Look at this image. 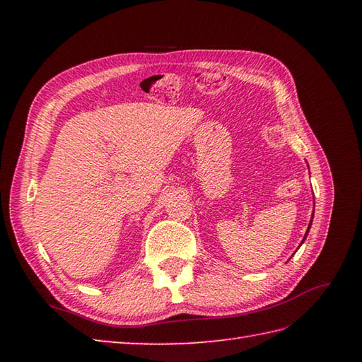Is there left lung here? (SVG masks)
<instances>
[{
	"label": "left lung",
	"instance_id": "left-lung-1",
	"mask_svg": "<svg viewBox=\"0 0 362 362\" xmlns=\"http://www.w3.org/2000/svg\"><path fill=\"white\" fill-rule=\"evenodd\" d=\"M311 222H313V219H311ZM311 222H310V226H308V230H306V233H305V238H303V241H305V240H306V235H308V232H310V227H311ZM303 241H302V243H303Z\"/></svg>",
	"mask_w": 362,
	"mask_h": 362
}]
</instances>
